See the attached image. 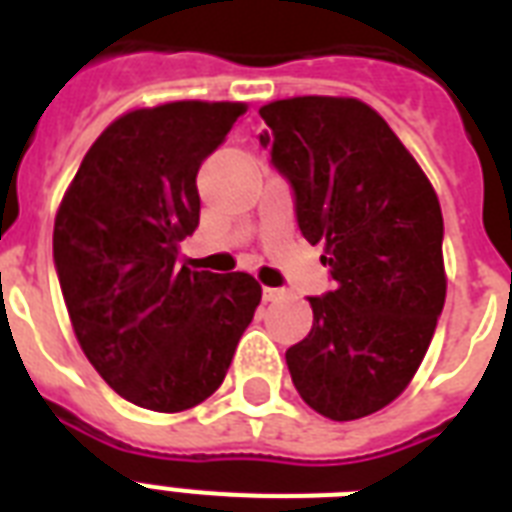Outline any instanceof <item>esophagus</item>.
Listing matches in <instances>:
<instances>
[{
    "mask_svg": "<svg viewBox=\"0 0 512 512\" xmlns=\"http://www.w3.org/2000/svg\"><path fill=\"white\" fill-rule=\"evenodd\" d=\"M281 300H287V292L284 289H271V287H265L263 289V303H281Z\"/></svg>",
    "mask_w": 512,
    "mask_h": 512,
    "instance_id": "obj_1",
    "label": "esophagus"
}]
</instances>
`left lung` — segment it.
Masks as SVG:
<instances>
[{"label": "left lung", "mask_w": 512, "mask_h": 512, "mask_svg": "<svg viewBox=\"0 0 512 512\" xmlns=\"http://www.w3.org/2000/svg\"><path fill=\"white\" fill-rule=\"evenodd\" d=\"M271 164L295 191L300 231L324 244L335 289L308 297L313 327L287 350L303 401L329 420L404 393L444 311V217L433 185L374 108L356 98L260 108Z\"/></svg>", "instance_id": "left-lung-1"}]
</instances>
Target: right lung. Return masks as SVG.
Listing matches in <instances>:
<instances>
[{"label": "right lung", "instance_id": "add662e5", "mask_svg": "<svg viewBox=\"0 0 512 512\" xmlns=\"http://www.w3.org/2000/svg\"><path fill=\"white\" fill-rule=\"evenodd\" d=\"M244 103L175 100L103 130L60 201L52 257L84 356L135 406L185 412L220 388L263 289L177 268L199 225L196 175Z\"/></svg>", "mask_w": 512, "mask_h": 512}]
</instances>
